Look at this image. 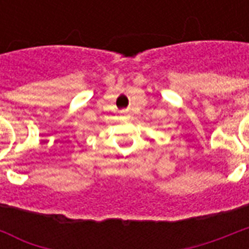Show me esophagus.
Returning <instances> with one entry per match:
<instances>
[{
  "mask_svg": "<svg viewBox=\"0 0 249 249\" xmlns=\"http://www.w3.org/2000/svg\"><path fill=\"white\" fill-rule=\"evenodd\" d=\"M124 115H125V116H126V117H129V115H126V113H124Z\"/></svg>",
  "mask_w": 249,
  "mask_h": 249,
  "instance_id": "obj_1",
  "label": "esophagus"
}]
</instances>
